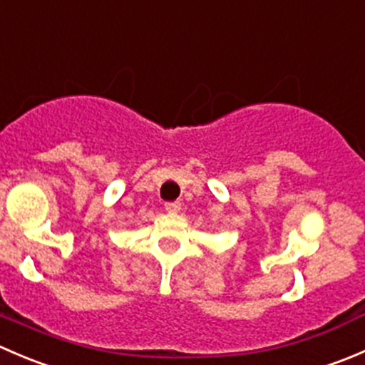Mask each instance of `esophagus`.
<instances>
[{
    "instance_id": "1",
    "label": "esophagus",
    "mask_w": 365,
    "mask_h": 365,
    "mask_svg": "<svg viewBox=\"0 0 365 365\" xmlns=\"http://www.w3.org/2000/svg\"><path fill=\"white\" fill-rule=\"evenodd\" d=\"M164 208H165V212L176 213V212H180V208H182V203H180V201H168V203L164 205Z\"/></svg>"
}]
</instances>
